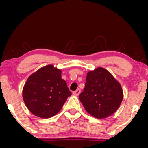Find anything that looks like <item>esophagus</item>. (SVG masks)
Masks as SVG:
<instances>
[{
  "instance_id": "obj_1",
  "label": "esophagus",
  "mask_w": 148,
  "mask_h": 148,
  "mask_svg": "<svg viewBox=\"0 0 148 148\" xmlns=\"http://www.w3.org/2000/svg\"><path fill=\"white\" fill-rule=\"evenodd\" d=\"M80 93H81V90L78 89V90H76V91H74V92H73V94H74V95H76V96H78V95H80Z\"/></svg>"
}]
</instances>
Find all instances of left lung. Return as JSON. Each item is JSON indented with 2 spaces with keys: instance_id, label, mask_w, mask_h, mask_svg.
Instances as JSON below:
<instances>
[{
  "instance_id": "8db88e82",
  "label": "left lung",
  "mask_w": 148,
  "mask_h": 148,
  "mask_svg": "<svg viewBox=\"0 0 148 148\" xmlns=\"http://www.w3.org/2000/svg\"><path fill=\"white\" fill-rule=\"evenodd\" d=\"M79 99L86 111L96 118H108L118 110L123 99L121 85L103 67L88 72Z\"/></svg>"
}]
</instances>
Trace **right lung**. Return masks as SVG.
<instances>
[{
	"label": "right lung",
	"instance_id": "obj_1",
	"mask_svg": "<svg viewBox=\"0 0 148 148\" xmlns=\"http://www.w3.org/2000/svg\"><path fill=\"white\" fill-rule=\"evenodd\" d=\"M71 95L67 83L61 78V69L52 64L41 67L32 74L22 92L28 110L42 118L56 115Z\"/></svg>",
	"mask_w": 148,
	"mask_h": 148
}]
</instances>
